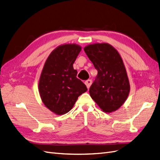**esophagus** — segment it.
<instances>
[{"label":"esophagus","instance_id":"1","mask_svg":"<svg viewBox=\"0 0 160 160\" xmlns=\"http://www.w3.org/2000/svg\"><path fill=\"white\" fill-rule=\"evenodd\" d=\"M85 84L86 85V86H87V88H88V89H89V88H90L91 84H92V81H91V79L87 80V81L85 82Z\"/></svg>","mask_w":160,"mask_h":160}]
</instances>
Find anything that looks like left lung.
Listing matches in <instances>:
<instances>
[{
	"label": "left lung",
	"mask_w": 160,
	"mask_h": 160,
	"mask_svg": "<svg viewBox=\"0 0 160 160\" xmlns=\"http://www.w3.org/2000/svg\"><path fill=\"white\" fill-rule=\"evenodd\" d=\"M84 51L98 70V76L91 85V98L103 112L118 110L126 101L130 91L126 69L119 53L108 43H94Z\"/></svg>",
	"instance_id": "left-lung-1"
}]
</instances>
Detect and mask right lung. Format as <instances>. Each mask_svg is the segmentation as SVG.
<instances>
[{
	"instance_id": "right-lung-1",
	"label": "right lung",
	"mask_w": 160,
	"mask_h": 160,
	"mask_svg": "<svg viewBox=\"0 0 160 160\" xmlns=\"http://www.w3.org/2000/svg\"><path fill=\"white\" fill-rule=\"evenodd\" d=\"M81 47L64 44L57 47L47 59L38 81V91L45 107L57 115H63L72 108L78 97L88 90L77 78L73 63Z\"/></svg>"
}]
</instances>
